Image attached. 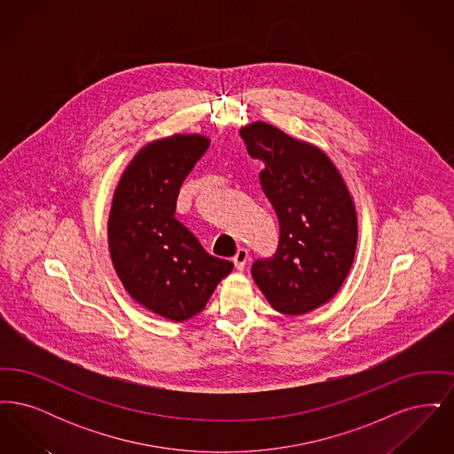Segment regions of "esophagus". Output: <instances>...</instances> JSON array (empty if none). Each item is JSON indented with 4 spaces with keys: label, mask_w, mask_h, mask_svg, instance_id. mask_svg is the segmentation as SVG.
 <instances>
[{
    "label": "esophagus",
    "mask_w": 454,
    "mask_h": 454,
    "mask_svg": "<svg viewBox=\"0 0 454 454\" xmlns=\"http://www.w3.org/2000/svg\"><path fill=\"white\" fill-rule=\"evenodd\" d=\"M247 260H248V250L243 248V247H239L237 250V254H235V257H233V263H235V267H237L238 270H241V269L245 267Z\"/></svg>",
    "instance_id": "esophagus-1"
}]
</instances>
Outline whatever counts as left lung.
<instances>
[{
  "instance_id": "left-lung-1",
  "label": "left lung",
  "mask_w": 454,
  "mask_h": 454,
  "mask_svg": "<svg viewBox=\"0 0 454 454\" xmlns=\"http://www.w3.org/2000/svg\"><path fill=\"white\" fill-rule=\"evenodd\" d=\"M252 158L263 163L260 187L279 219L276 254L252 265L274 309L302 315L346 281L357 245V216L346 182L330 158L281 129L254 122L239 129Z\"/></svg>"
}]
</instances>
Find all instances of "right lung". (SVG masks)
<instances>
[{
    "label": "right lung",
    "mask_w": 454,
    "mask_h": 454,
    "mask_svg": "<svg viewBox=\"0 0 454 454\" xmlns=\"http://www.w3.org/2000/svg\"><path fill=\"white\" fill-rule=\"evenodd\" d=\"M209 148L199 134H175L137 153L115 189L108 216V248L130 296L172 322L200 313L217 284L233 270L209 255L175 219L187 175Z\"/></svg>",
    "instance_id": "1"
}]
</instances>
